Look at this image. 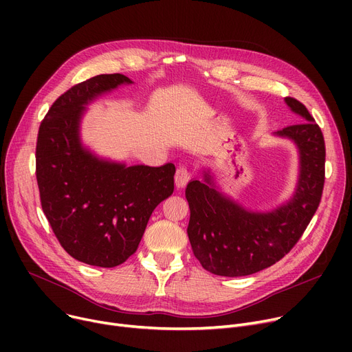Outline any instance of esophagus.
Instances as JSON below:
<instances>
[{
  "label": "esophagus",
  "instance_id": "obj_1",
  "mask_svg": "<svg viewBox=\"0 0 352 352\" xmlns=\"http://www.w3.org/2000/svg\"><path fill=\"white\" fill-rule=\"evenodd\" d=\"M190 177H191V174H190V170L187 168V166H184V165L178 166L177 173H175V184H177V187L178 188L186 187L187 182L190 181Z\"/></svg>",
  "mask_w": 352,
  "mask_h": 352
}]
</instances>
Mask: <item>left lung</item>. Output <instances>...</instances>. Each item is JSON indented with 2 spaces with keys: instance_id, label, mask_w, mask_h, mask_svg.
I'll return each mask as SVG.
<instances>
[{
  "instance_id": "left-lung-1",
  "label": "left lung",
  "mask_w": 352,
  "mask_h": 352,
  "mask_svg": "<svg viewBox=\"0 0 352 352\" xmlns=\"http://www.w3.org/2000/svg\"><path fill=\"white\" fill-rule=\"evenodd\" d=\"M285 102L304 118L275 134L287 137L300 150V179L287 206L258 214L221 195L211 175L191 181L186 198L190 206L188 238L202 268L221 276L251 275L284 258L300 241L316 214L325 182V141L307 107L292 97Z\"/></svg>"
}]
</instances>
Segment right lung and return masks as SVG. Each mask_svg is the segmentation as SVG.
<instances>
[{"label": "right lung", "instance_id": "1", "mask_svg": "<svg viewBox=\"0 0 352 352\" xmlns=\"http://www.w3.org/2000/svg\"><path fill=\"white\" fill-rule=\"evenodd\" d=\"M131 82L101 74L67 89L40 124L35 175L43 211L61 247L88 265L113 268L131 256L148 219L174 192V164L125 166L98 160L78 137L85 104Z\"/></svg>", "mask_w": 352, "mask_h": 352}]
</instances>
